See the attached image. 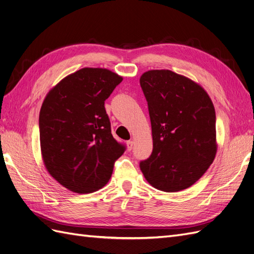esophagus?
Segmentation results:
<instances>
[{
  "label": "esophagus",
  "instance_id": "obj_1",
  "mask_svg": "<svg viewBox=\"0 0 254 254\" xmlns=\"http://www.w3.org/2000/svg\"><path fill=\"white\" fill-rule=\"evenodd\" d=\"M127 149L130 151L133 147V141H127Z\"/></svg>",
  "mask_w": 254,
  "mask_h": 254
}]
</instances>
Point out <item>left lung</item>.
Listing matches in <instances>:
<instances>
[{"mask_svg":"<svg viewBox=\"0 0 254 254\" xmlns=\"http://www.w3.org/2000/svg\"><path fill=\"white\" fill-rule=\"evenodd\" d=\"M148 104L152 152L140 168L150 186L174 193L201 178L216 156V115L197 82L170 70L142 74Z\"/></svg>","mask_w":254,"mask_h":254,"instance_id":"obj_1","label":"left lung"}]
</instances>
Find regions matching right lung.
<instances>
[{
  "mask_svg": "<svg viewBox=\"0 0 254 254\" xmlns=\"http://www.w3.org/2000/svg\"><path fill=\"white\" fill-rule=\"evenodd\" d=\"M123 80L102 67H83L50 90L39 115L41 155L49 174L74 193L106 186L125 151L111 133L105 101Z\"/></svg>",
  "mask_w": 254,
  "mask_h": 254,
  "instance_id": "right-lung-1",
  "label": "right lung"
}]
</instances>
